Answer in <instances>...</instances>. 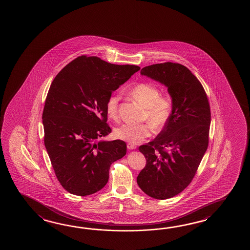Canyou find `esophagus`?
Masks as SVG:
<instances>
[{
  "mask_svg": "<svg viewBox=\"0 0 250 250\" xmlns=\"http://www.w3.org/2000/svg\"><path fill=\"white\" fill-rule=\"evenodd\" d=\"M127 148L129 149V150H135L136 149V146L135 145H133V144H127Z\"/></svg>",
  "mask_w": 250,
  "mask_h": 250,
  "instance_id": "1",
  "label": "esophagus"
}]
</instances>
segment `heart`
<instances>
[{
	"instance_id": "b5f03b06",
	"label": "heart",
	"mask_w": 250,
	"mask_h": 250,
	"mask_svg": "<svg viewBox=\"0 0 250 250\" xmlns=\"http://www.w3.org/2000/svg\"><path fill=\"white\" fill-rule=\"evenodd\" d=\"M134 99L146 108L145 119L155 131H160L168 123L172 116L173 100L169 95L160 96L157 86L143 83L134 86L131 90ZM120 95L111 94L107 99L106 112L111 119H117L119 115ZM151 128L148 124L125 123L115 129V136L118 139L131 144H138L150 137Z\"/></svg>"
}]
</instances>
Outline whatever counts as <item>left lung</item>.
Segmentation results:
<instances>
[{
    "label": "left lung",
    "instance_id": "left-lung-1",
    "mask_svg": "<svg viewBox=\"0 0 250 250\" xmlns=\"http://www.w3.org/2000/svg\"><path fill=\"white\" fill-rule=\"evenodd\" d=\"M140 74L164 84L173 100L164 129L139 148L146 165L137 183L149 196L166 200L182 192L196 173L208 146L210 106L201 82L184 65L157 63L145 67Z\"/></svg>",
    "mask_w": 250,
    "mask_h": 250
}]
</instances>
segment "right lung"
<instances>
[{"instance_id": "1", "label": "right lung", "mask_w": 250, "mask_h": 250, "mask_svg": "<svg viewBox=\"0 0 250 250\" xmlns=\"http://www.w3.org/2000/svg\"><path fill=\"white\" fill-rule=\"evenodd\" d=\"M139 70L82 56L54 78L42 112L44 145L67 192L86 196L101 190L111 165L126 154L123 140L102 139L111 131L105 105L112 92Z\"/></svg>"}]
</instances>
